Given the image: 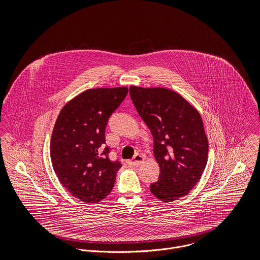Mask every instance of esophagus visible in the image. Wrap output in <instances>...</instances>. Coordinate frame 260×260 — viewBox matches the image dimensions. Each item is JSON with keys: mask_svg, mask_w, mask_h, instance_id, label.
<instances>
[{"mask_svg": "<svg viewBox=\"0 0 260 260\" xmlns=\"http://www.w3.org/2000/svg\"><path fill=\"white\" fill-rule=\"evenodd\" d=\"M144 159H145V157L143 156V155H141V154H137V155H135V157H134V159H132V160H129L128 161V165L131 166V167H139L143 161H144Z\"/></svg>", "mask_w": 260, "mask_h": 260, "instance_id": "1", "label": "esophagus"}]
</instances>
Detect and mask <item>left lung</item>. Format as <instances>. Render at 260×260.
Here are the masks:
<instances>
[{
	"label": "left lung",
	"mask_w": 260,
	"mask_h": 260,
	"mask_svg": "<svg viewBox=\"0 0 260 260\" xmlns=\"http://www.w3.org/2000/svg\"><path fill=\"white\" fill-rule=\"evenodd\" d=\"M132 101L154 141L160 173L150 185L161 202H173L192 190L209 153V142L199 111L180 93L164 87H129Z\"/></svg>",
	"instance_id": "obj_1"
}]
</instances>
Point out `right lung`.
Here are the masks:
<instances>
[{
	"mask_svg": "<svg viewBox=\"0 0 260 260\" xmlns=\"http://www.w3.org/2000/svg\"><path fill=\"white\" fill-rule=\"evenodd\" d=\"M125 86L91 88L69 101L55 121L50 157L62 186L73 197L91 204L112 190L119 161H111L105 146L108 118L126 96Z\"/></svg>",
	"mask_w": 260,
	"mask_h": 260,
	"instance_id": "1",
	"label": "right lung"
}]
</instances>
